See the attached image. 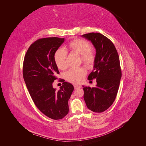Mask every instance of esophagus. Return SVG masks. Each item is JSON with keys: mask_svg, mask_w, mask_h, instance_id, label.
I'll return each mask as SVG.
<instances>
[{"mask_svg": "<svg viewBox=\"0 0 146 146\" xmlns=\"http://www.w3.org/2000/svg\"><path fill=\"white\" fill-rule=\"evenodd\" d=\"M81 88V86L80 85H74V88L75 89H78V88Z\"/></svg>", "mask_w": 146, "mask_h": 146, "instance_id": "obj_1", "label": "esophagus"}]
</instances>
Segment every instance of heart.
I'll return each instance as SVG.
<instances>
[{
    "label": "heart",
    "instance_id": "1",
    "mask_svg": "<svg viewBox=\"0 0 146 146\" xmlns=\"http://www.w3.org/2000/svg\"><path fill=\"white\" fill-rule=\"evenodd\" d=\"M92 48V45L89 42L80 39H75L68 44L70 50L80 54L83 62L88 66H92L96 60V56L91 50ZM67 57V52L63 48L58 49L55 52L54 61L59 69L64 70L66 68ZM85 74V69L83 67H79L70 69L64 73V76L67 81L72 83L78 84L83 80Z\"/></svg>",
    "mask_w": 146,
    "mask_h": 146
}]
</instances>
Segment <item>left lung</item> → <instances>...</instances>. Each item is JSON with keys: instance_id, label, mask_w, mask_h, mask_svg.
I'll return each mask as SVG.
<instances>
[{"instance_id": "obj_1", "label": "left lung", "mask_w": 146, "mask_h": 146, "mask_svg": "<svg viewBox=\"0 0 146 146\" xmlns=\"http://www.w3.org/2000/svg\"><path fill=\"white\" fill-rule=\"evenodd\" d=\"M96 50L93 70L89 80L96 79V87L83 86L84 99L87 107L94 112H102L113 103L121 78L119 57L113 42L100 33L84 34Z\"/></svg>"}]
</instances>
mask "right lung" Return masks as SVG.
<instances>
[{"label": "right lung", "instance_id": "add662e5", "mask_svg": "<svg viewBox=\"0 0 146 146\" xmlns=\"http://www.w3.org/2000/svg\"><path fill=\"white\" fill-rule=\"evenodd\" d=\"M64 41L57 37L37 40L29 48L23 64V79L33 102L42 113L53 120L67 115L68 100L74 89L63 79L59 90L53 87L60 74L54 54Z\"/></svg>", "mask_w": 146, "mask_h": 146}]
</instances>
